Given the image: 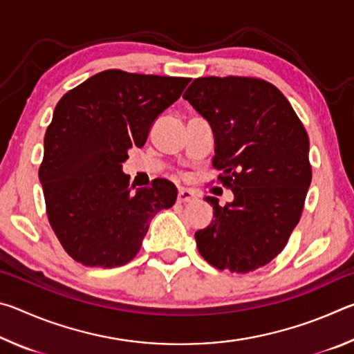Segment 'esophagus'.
<instances>
[{"mask_svg": "<svg viewBox=\"0 0 354 354\" xmlns=\"http://www.w3.org/2000/svg\"><path fill=\"white\" fill-rule=\"evenodd\" d=\"M196 198L195 192L190 190V189H181L178 192V201L179 203H189V201H194Z\"/></svg>", "mask_w": 354, "mask_h": 354, "instance_id": "1", "label": "esophagus"}]
</instances>
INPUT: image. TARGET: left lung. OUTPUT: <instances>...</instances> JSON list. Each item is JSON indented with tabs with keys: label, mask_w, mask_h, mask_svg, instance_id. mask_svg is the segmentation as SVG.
<instances>
[{
	"label": "left lung",
	"mask_w": 354,
	"mask_h": 354,
	"mask_svg": "<svg viewBox=\"0 0 354 354\" xmlns=\"http://www.w3.org/2000/svg\"><path fill=\"white\" fill-rule=\"evenodd\" d=\"M212 127V164L234 200L214 207L195 232L200 254L218 270L248 273L284 250L313 179L309 137L287 98L256 77H198L183 95Z\"/></svg>",
	"instance_id": "1"
}]
</instances>
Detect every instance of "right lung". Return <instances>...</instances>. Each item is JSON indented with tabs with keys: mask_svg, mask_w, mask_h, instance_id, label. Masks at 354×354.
I'll return each mask as SVG.
<instances>
[{
	"mask_svg": "<svg viewBox=\"0 0 354 354\" xmlns=\"http://www.w3.org/2000/svg\"><path fill=\"white\" fill-rule=\"evenodd\" d=\"M189 81L106 70L57 103L39 179L53 231L76 262L124 266L139 253L154 215L175 205L178 189L169 179L134 192L122 164L131 148L145 145L154 120Z\"/></svg>",
	"mask_w": 354,
	"mask_h": 354,
	"instance_id": "1",
	"label": "right lung"
}]
</instances>
